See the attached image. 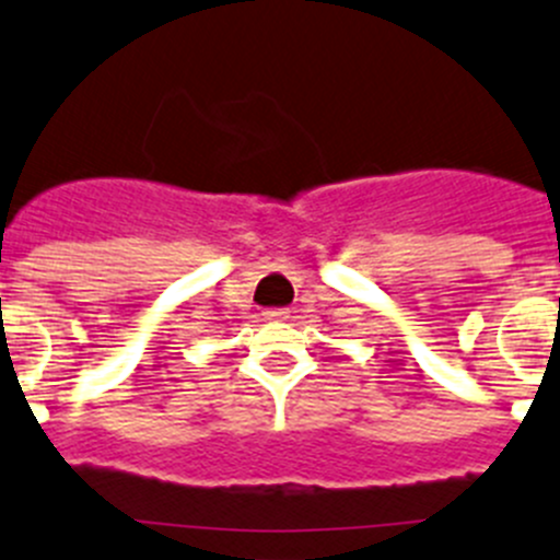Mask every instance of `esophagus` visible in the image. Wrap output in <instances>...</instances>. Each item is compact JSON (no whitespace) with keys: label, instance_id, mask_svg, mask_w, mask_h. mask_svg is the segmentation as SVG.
<instances>
[{"label":"esophagus","instance_id":"obj_1","mask_svg":"<svg viewBox=\"0 0 560 560\" xmlns=\"http://www.w3.org/2000/svg\"><path fill=\"white\" fill-rule=\"evenodd\" d=\"M265 317H268V319H287V317H290V312H287V308H268V312H265Z\"/></svg>","mask_w":560,"mask_h":560}]
</instances>
